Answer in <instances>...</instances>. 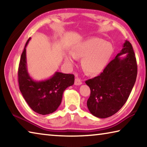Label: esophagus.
Listing matches in <instances>:
<instances>
[{
	"label": "esophagus",
	"mask_w": 147,
	"mask_h": 147,
	"mask_svg": "<svg viewBox=\"0 0 147 147\" xmlns=\"http://www.w3.org/2000/svg\"><path fill=\"white\" fill-rule=\"evenodd\" d=\"M82 84V82L81 80L78 78V77H76L75 78V81H74V84H75L76 86H80Z\"/></svg>",
	"instance_id": "obj_1"
}]
</instances>
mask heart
I'll use <instances>...</instances> for the list:
<instances>
[{
  "instance_id": "heart-1",
  "label": "heart",
  "mask_w": 147,
  "mask_h": 147,
  "mask_svg": "<svg viewBox=\"0 0 147 147\" xmlns=\"http://www.w3.org/2000/svg\"><path fill=\"white\" fill-rule=\"evenodd\" d=\"M113 53V47L109 42L93 37L77 44L71 53L65 56V60L74 64L76 58H82V65L88 74L100 73L105 68Z\"/></svg>"
}]
</instances>
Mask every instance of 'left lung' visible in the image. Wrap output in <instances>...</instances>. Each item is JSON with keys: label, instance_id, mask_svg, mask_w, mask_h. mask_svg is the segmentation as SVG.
<instances>
[{"label": "left lung", "instance_id": "obj_1", "mask_svg": "<svg viewBox=\"0 0 147 147\" xmlns=\"http://www.w3.org/2000/svg\"><path fill=\"white\" fill-rule=\"evenodd\" d=\"M126 53V56L121 55ZM138 65L133 47L128 41L98 76L86 81L91 90L87 102L92 115L104 119L114 115L123 106L135 84Z\"/></svg>", "mask_w": 147, "mask_h": 147}]
</instances>
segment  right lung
<instances>
[{
	"label": "right lung",
	"mask_w": 147,
	"mask_h": 147,
	"mask_svg": "<svg viewBox=\"0 0 147 147\" xmlns=\"http://www.w3.org/2000/svg\"><path fill=\"white\" fill-rule=\"evenodd\" d=\"M30 39L26 41L20 59L19 89L32 110L41 115H48L55 111L60 105L64 91L74 84V76L56 72L53 76L45 80L36 81L32 79L27 70L26 54V47Z\"/></svg>",
	"instance_id": "add662e5"
}]
</instances>
